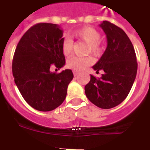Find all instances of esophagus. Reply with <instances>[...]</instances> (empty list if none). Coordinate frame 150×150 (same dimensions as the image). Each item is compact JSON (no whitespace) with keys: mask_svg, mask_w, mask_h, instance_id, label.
<instances>
[{"mask_svg":"<svg viewBox=\"0 0 150 150\" xmlns=\"http://www.w3.org/2000/svg\"><path fill=\"white\" fill-rule=\"evenodd\" d=\"M79 71H75V70L73 71V74H74V75H75V76H77V75H79Z\"/></svg>","mask_w":150,"mask_h":150,"instance_id":"34e87169","label":"esophagus"}]
</instances>
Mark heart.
<instances>
[{"mask_svg":"<svg viewBox=\"0 0 150 150\" xmlns=\"http://www.w3.org/2000/svg\"><path fill=\"white\" fill-rule=\"evenodd\" d=\"M72 36L88 44V53H91L95 56H98L102 54L104 47L100 42V34L94 27L83 26L81 28L75 30L72 33ZM72 48V41L70 39H65L62 41V51L65 56H67L71 53ZM92 63V58L72 56L67 60L66 65L68 68L75 71H81Z\"/></svg>","mask_w":150,"mask_h":150,"instance_id":"1","label":"heart"}]
</instances>
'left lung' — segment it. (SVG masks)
<instances>
[{
  "label": "left lung",
  "instance_id": "1",
  "mask_svg": "<svg viewBox=\"0 0 150 150\" xmlns=\"http://www.w3.org/2000/svg\"><path fill=\"white\" fill-rule=\"evenodd\" d=\"M100 26L106 34L108 46L93 69L104 72L100 79L91 75L85 92L94 105L110 109L123 102L129 93L137 75V56L131 41L121 28L107 21Z\"/></svg>",
  "mask_w": 150,
  "mask_h": 150
}]
</instances>
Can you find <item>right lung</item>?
<instances>
[{
    "instance_id": "right-lung-1",
    "label": "right lung",
    "mask_w": 150,
    "mask_h": 150,
    "mask_svg": "<svg viewBox=\"0 0 150 150\" xmlns=\"http://www.w3.org/2000/svg\"><path fill=\"white\" fill-rule=\"evenodd\" d=\"M63 31L57 24L40 23L30 27L17 44L12 71L23 98L34 109L50 111L61 105L74 75L70 69L52 72L65 64L62 51Z\"/></svg>"
}]
</instances>
